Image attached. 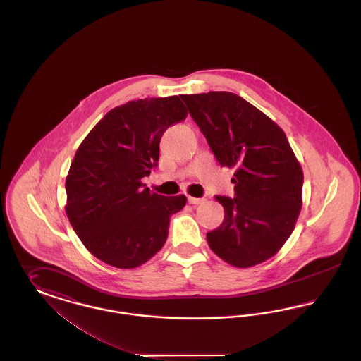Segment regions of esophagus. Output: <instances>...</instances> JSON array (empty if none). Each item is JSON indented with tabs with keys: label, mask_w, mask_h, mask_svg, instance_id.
<instances>
[{
	"label": "esophagus",
	"mask_w": 361,
	"mask_h": 361,
	"mask_svg": "<svg viewBox=\"0 0 361 361\" xmlns=\"http://www.w3.org/2000/svg\"><path fill=\"white\" fill-rule=\"evenodd\" d=\"M204 202H206V199H200V197H192V196H188L189 204H202V203H204Z\"/></svg>",
	"instance_id": "34e87169"
}]
</instances>
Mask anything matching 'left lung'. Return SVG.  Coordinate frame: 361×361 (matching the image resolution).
<instances>
[{"instance_id":"obj_1","label":"left lung","mask_w":361,"mask_h":361,"mask_svg":"<svg viewBox=\"0 0 361 361\" xmlns=\"http://www.w3.org/2000/svg\"><path fill=\"white\" fill-rule=\"evenodd\" d=\"M222 166L234 168L235 197L216 196L224 219L207 233L211 250L233 267L275 256L302 208L303 171L284 131L238 94H181Z\"/></svg>"}]
</instances>
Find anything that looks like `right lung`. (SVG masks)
Here are the masks:
<instances>
[{
  "label": "right lung",
  "instance_id": "add662e5",
  "mask_svg": "<svg viewBox=\"0 0 361 361\" xmlns=\"http://www.w3.org/2000/svg\"><path fill=\"white\" fill-rule=\"evenodd\" d=\"M188 115L178 96L140 99L111 109L86 135L66 177V215L86 249L131 269L161 250L184 195L162 196L140 180L159 159V142Z\"/></svg>",
  "mask_w": 361,
  "mask_h": 361
}]
</instances>
